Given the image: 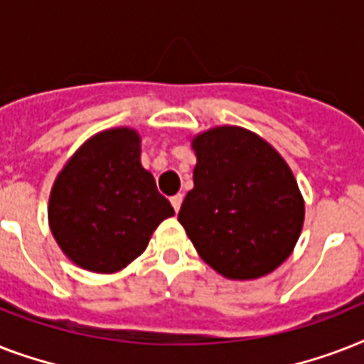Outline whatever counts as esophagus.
<instances>
[{
    "mask_svg": "<svg viewBox=\"0 0 364 364\" xmlns=\"http://www.w3.org/2000/svg\"><path fill=\"white\" fill-rule=\"evenodd\" d=\"M171 205H173V210L179 211V208H181V202H183V194H176V196H171Z\"/></svg>",
    "mask_w": 364,
    "mask_h": 364,
    "instance_id": "esophagus-1",
    "label": "esophagus"
}]
</instances>
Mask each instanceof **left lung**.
<instances>
[{
	"label": "left lung",
	"mask_w": 364,
	"mask_h": 364,
	"mask_svg": "<svg viewBox=\"0 0 364 364\" xmlns=\"http://www.w3.org/2000/svg\"><path fill=\"white\" fill-rule=\"evenodd\" d=\"M193 179L179 223L198 255L228 279H257L293 253L304 200L282 154L240 126L193 139Z\"/></svg>",
	"instance_id": "8db88e82"
}]
</instances>
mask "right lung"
<instances>
[{"instance_id":"right-lung-1","label":"right lung","mask_w":364,"mask_h":364,"mask_svg":"<svg viewBox=\"0 0 364 364\" xmlns=\"http://www.w3.org/2000/svg\"><path fill=\"white\" fill-rule=\"evenodd\" d=\"M139 154L136 130L100 132L77 149L54 181L50 232L85 270H122L145 251L154 228L176 213Z\"/></svg>"}]
</instances>
